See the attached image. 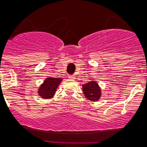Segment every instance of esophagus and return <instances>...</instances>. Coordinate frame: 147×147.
I'll use <instances>...</instances> for the list:
<instances>
[{
    "instance_id": "obj_1",
    "label": "esophagus",
    "mask_w": 147,
    "mask_h": 147,
    "mask_svg": "<svg viewBox=\"0 0 147 147\" xmlns=\"http://www.w3.org/2000/svg\"><path fill=\"white\" fill-rule=\"evenodd\" d=\"M69 78L70 79H76V77L75 75H71V76H69Z\"/></svg>"
}]
</instances>
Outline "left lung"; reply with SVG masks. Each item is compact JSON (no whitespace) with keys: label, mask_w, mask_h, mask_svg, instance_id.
Returning a JSON list of instances; mask_svg holds the SVG:
<instances>
[{"label":"left lung","mask_w":147,"mask_h":147,"mask_svg":"<svg viewBox=\"0 0 147 147\" xmlns=\"http://www.w3.org/2000/svg\"><path fill=\"white\" fill-rule=\"evenodd\" d=\"M83 92L85 97L92 102H96L102 97V90L96 81H91L82 85Z\"/></svg>","instance_id":"left-lung-1"}]
</instances>
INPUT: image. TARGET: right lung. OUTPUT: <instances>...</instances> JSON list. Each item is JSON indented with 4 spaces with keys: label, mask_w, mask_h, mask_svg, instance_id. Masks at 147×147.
Returning <instances> with one entry per match:
<instances>
[{
    "label": "right lung",
    "mask_w": 147,
    "mask_h": 147,
    "mask_svg": "<svg viewBox=\"0 0 147 147\" xmlns=\"http://www.w3.org/2000/svg\"><path fill=\"white\" fill-rule=\"evenodd\" d=\"M62 81L63 78H46L38 89V95L43 99L53 98Z\"/></svg>",
    "instance_id": "right-lung-1"
}]
</instances>
